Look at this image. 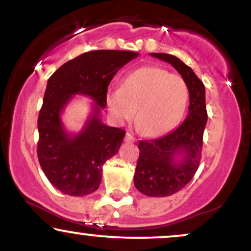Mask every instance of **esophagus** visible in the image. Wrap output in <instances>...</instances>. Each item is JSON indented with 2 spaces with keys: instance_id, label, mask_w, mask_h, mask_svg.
Returning a JSON list of instances; mask_svg holds the SVG:
<instances>
[{
  "instance_id": "obj_1",
  "label": "esophagus",
  "mask_w": 251,
  "mask_h": 251,
  "mask_svg": "<svg viewBox=\"0 0 251 251\" xmlns=\"http://www.w3.org/2000/svg\"><path fill=\"white\" fill-rule=\"evenodd\" d=\"M126 142H136V138L131 135V133L126 132Z\"/></svg>"
}]
</instances>
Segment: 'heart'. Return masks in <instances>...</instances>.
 <instances>
[{"label":"heart","mask_w":251,"mask_h":251,"mask_svg":"<svg viewBox=\"0 0 251 251\" xmlns=\"http://www.w3.org/2000/svg\"><path fill=\"white\" fill-rule=\"evenodd\" d=\"M188 99L186 81L157 66L131 72L123 78L121 88L109 89L106 94V104L115 122L129 121L136 113L137 126L149 137L173 129L184 116Z\"/></svg>","instance_id":"heart-1"}]
</instances>
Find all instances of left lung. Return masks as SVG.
<instances>
[{
	"label": "left lung",
	"instance_id": "obj_1",
	"mask_svg": "<svg viewBox=\"0 0 251 251\" xmlns=\"http://www.w3.org/2000/svg\"><path fill=\"white\" fill-rule=\"evenodd\" d=\"M173 65L186 81L190 90L188 115L168 135L140 140L139 157L133 183L140 193L153 198L169 197L190 183L201 160L203 132L207 123L205 89L191 67L168 53H150Z\"/></svg>",
	"mask_w": 251,
	"mask_h": 251
}]
</instances>
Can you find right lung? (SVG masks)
I'll list each match as a JSON object with an SVG mask.
<instances>
[{
	"mask_svg": "<svg viewBox=\"0 0 251 251\" xmlns=\"http://www.w3.org/2000/svg\"><path fill=\"white\" fill-rule=\"evenodd\" d=\"M138 54L89 51L65 63L48 80L37 119V157L44 175L61 193L84 197L100 185L102 166L118 153L126 131L104 125L99 115L106 106L109 82ZM75 94L87 95L95 102L81 131L71 134L64 129L61 113Z\"/></svg>",
	"mask_w": 251,
	"mask_h": 251,
	"instance_id": "1",
	"label": "right lung"
}]
</instances>
